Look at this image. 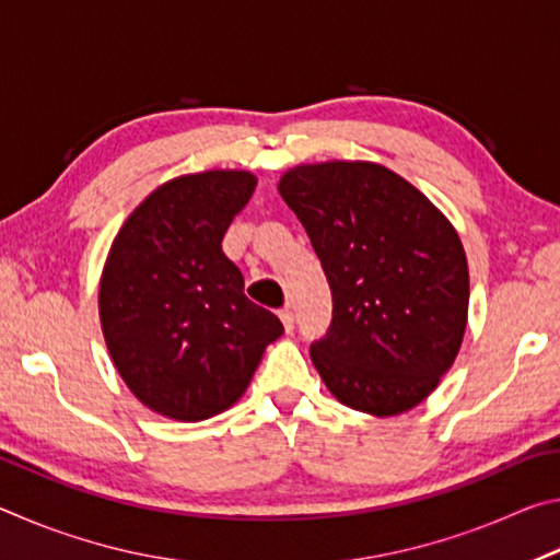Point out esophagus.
<instances>
[{
	"mask_svg": "<svg viewBox=\"0 0 560 560\" xmlns=\"http://www.w3.org/2000/svg\"><path fill=\"white\" fill-rule=\"evenodd\" d=\"M279 318H281L283 328H287V334H291V330H293V314H291V308H281V311H279Z\"/></svg>",
	"mask_w": 560,
	"mask_h": 560,
	"instance_id": "esophagus-1",
	"label": "esophagus"
}]
</instances>
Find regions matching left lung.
Wrapping results in <instances>:
<instances>
[{
  "label": "left lung",
  "instance_id": "1",
  "mask_svg": "<svg viewBox=\"0 0 560 560\" xmlns=\"http://www.w3.org/2000/svg\"><path fill=\"white\" fill-rule=\"evenodd\" d=\"M279 192L334 293L328 334L311 346L330 395L373 417L428 400L467 330L469 269L452 222L405 177L368 160L296 165Z\"/></svg>",
  "mask_w": 560,
  "mask_h": 560
}]
</instances>
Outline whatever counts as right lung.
<instances>
[{
  "label": "right lung",
  "instance_id": "right-lung-1",
  "mask_svg": "<svg viewBox=\"0 0 560 560\" xmlns=\"http://www.w3.org/2000/svg\"><path fill=\"white\" fill-rule=\"evenodd\" d=\"M257 187L246 170H205L153 189L122 222L103 264V338L128 390L177 422H200L244 395L281 334L244 296L224 257L226 226Z\"/></svg>",
  "mask_w": 560,
  "mask_h": 560
}]
</instances>
